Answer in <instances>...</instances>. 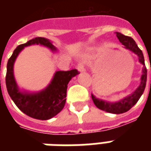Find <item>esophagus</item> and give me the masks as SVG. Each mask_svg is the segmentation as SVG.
Returning <instances> with one entry per match:
<instances>
[{
    "instance_id": "obj_1",
    "label": "esophagus",
    "mask_w": 151,
    "mask_h": 151,
    "mask_svg": "<svg viewBox=\"0 0 151 151\" xmlns=\"http://www.w3.org/2000/svg\"><path fill=\"white\" fill-rule=\"evenodd\" d=\"M77 69H78L79 72H84L85 71V66L82 63H79L78 66H77Z\"/></svg>"
}]
</instances>
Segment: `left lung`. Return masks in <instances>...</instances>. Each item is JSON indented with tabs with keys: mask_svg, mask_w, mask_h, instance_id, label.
<instances>
[{
	"mask_svg": "<svg viewBox=\"0 0 151 151\" xmlns=\"http://www.w3.org/2000/svg\"><path fill=\"white\" fill-rule=\"evenodd\" d=\"M116 37L118 38L119 41L123 44L124 47L127 48V49L130 50V51H132L133 52L137 55L138 59H139V62L143 65L142 75L141 77V83H140L139 86L136 89L135 91L133 92L131 95L126 96L123 99L119 100L118 102L111 103V102L104 101L102 99H96L95 96H94L93 95H91V98L95 106L99 109L107 111V112H110V113L120 114L126 112L129 109H131L134 105L136 104L137 102L139 100V99L141 98V96L144 92V90L146 88V78H147V69H146V67L145 65V60H144L142 52L137 47V43H135V41L133 40V38L124 35L123 34H121L120 32H116Z\"/></svg>",
	"mask_w": 151,
	"mask_h": 151,
	"instance_id": "1",
	"label": "left lung"
}]
</instances>
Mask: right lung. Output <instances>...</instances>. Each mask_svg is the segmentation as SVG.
Wrapping results in <instances>:
<instances>
[{
	"label": "right lung",
	"mask_w": 151,
	"mask_h": 151,
	"mask_svg": "<svg viewBox=\"0 0 151 151\" xmlns=\"http://www.w3.org/2000/svg\"><path fill=\"white\" fill-rule=\"evenodd\" d=\"M33 44L43 45L52 51L56 50L49 40L43 37L34 38L17 47L7 63L5 84L10 98L23 113L38 120H48L65 107L68 83L72 78L78 74V71L77 69L57 71L51 83L43 91L35 93L20 91L14 76V64L22 50Z\"/></svg>",
	"instance_id": "add662e5"
}]
</instances>
